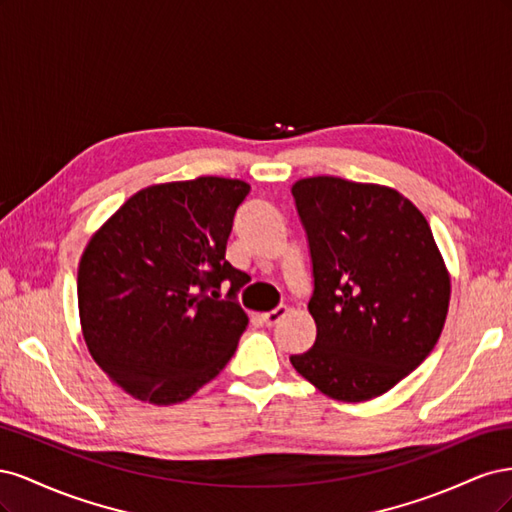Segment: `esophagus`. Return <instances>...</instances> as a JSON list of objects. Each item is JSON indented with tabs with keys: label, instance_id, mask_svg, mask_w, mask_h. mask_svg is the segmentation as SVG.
<instances>
[{
	"label": "esophagus",
	"instance_id": "esophagus-1",
	"mask_svg": "<svg viewBox=\"0 0 512 512\" xmlns=\"http://www.w3.org/2000/svg\"><path fill=\"white\" fill-rule=\"evenodd\" d=\"M288 314V307L286 305H280V307H275V309H271V312H267V314H262L260 318H262V322L267 324V327H273V324H277L280 322L284 316Z\"/></svg>",
	"mask_w": 512,
	"mask_h": 512
}]
</instances>
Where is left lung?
<instances>
[{
    "label": "left lung",
    "instance_id": "obj_1",
    "mask_svg": "<svg viewBox=\"0 0 512 512\" xmlns=\"http://www.w3.org/2000/svg\"><path fill=\"white\" fill-rule=\"evenodd\" d=\"M314 265L316 342L290 363L320 393L367 401L438 344L451 273L425 215L389 185L307 177L292 185Z\"/></svg>",
    "mask_w": 512,
    "mask_h": 512
}]
</instances>
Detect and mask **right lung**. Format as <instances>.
I'll list each match as a JSON object with an SVG mask.
<instances>
[{"label":"right lung","instance_id":"add662e5","mask_svg":"<svg viewBox=\"0 0 512 512\" xmlns=\"http://www.w3.org/2000/svg\"><path fill=\"white\" fill-rule=\"evenodd\" d=\"M250 183L224 177L156 183L130 196L79 262V316L89 354L138 401L173 406L235 354L247 314L232 297L243 273L224 258Z\"/></svg>","mask_w":512,"mask_h":512}]
</instances>
